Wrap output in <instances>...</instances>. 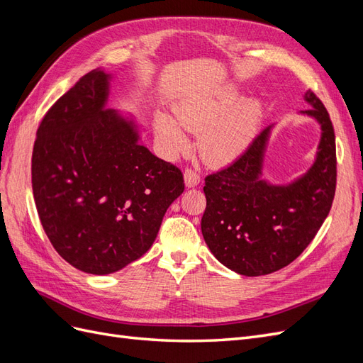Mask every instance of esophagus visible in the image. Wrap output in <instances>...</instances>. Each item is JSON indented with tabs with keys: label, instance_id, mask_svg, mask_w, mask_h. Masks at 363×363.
<instances>
[{
	"label": "esophagus",
	"instance_id": "34e87169",
	"mask_svg": "<svg viewBox=\"0 0 363 363\" xmlns=\"http://www.w3.org/2000/svg\"><path fill=\"white\" fill-rule=\"evenodd\" d=\"M200 180H201V175H200L199 171L194 169V168H186L184 169V183H186V186H188V188H195V186L200 183Z\"/></svg>",
	"mask_w": 363,
	"mask_h": 363
}]
</instances>
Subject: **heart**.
Segmentation results:
<instances>
[{
    "label": "heart",
    "instance_id": "b5f03b06",
    "mask_svg": "<svg viewBox=\"0 0 363 363\" xmlns=\"http://www.w3.org/2000/svg\"><path fill=\"white\" fill-rule=\"evenodd\" d=\"M239 96L235 86H227L212 95L189 98L174 107L177 121L157 116L159 139L177 151L188 145L186 130L200 131L199 148L206 160L223 163L238 157L257 135L263 115L257 98Z\"/></svg>",
    "mask_w": 363,
    "mask_h": 363
}]
</instances>
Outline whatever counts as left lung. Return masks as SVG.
<instances>
[{
    "label": "left lung",
    "instance_id": "obj_1",
    "mask_svg": "<svg viewBox=\"0 0 363 363\" xmlns=\"http://www.w3.org/2000/svg\"><path fill=\"white\" fill-rule=\"evenodd\" d=\"M304 113L318 119L323 136L316 162L288 186L262 180L269 127L227 168L204 179L201 232L224 267L248 277L276 272L298 257L332 208L336 191V142L332 119L311 89Z\"/></svg>",
    "mask_w": 363,
    "mask_h": 363
}]
</instances>
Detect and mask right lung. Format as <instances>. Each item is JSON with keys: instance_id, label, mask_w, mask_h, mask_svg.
<instances>
[{"instance_id": "add662e5", "label": "right lung", "mask_w": 363, "mask_h": 363, "mask_svg": "<svg viewBox=\"0 0 363 363\" xmlns=\"http://www.w3.org/2000/svg\"><path fill=\"white\" fill-rule=\"evenodd\" d=\"M108 75L84 74L42 118L31 186L51 245L77 269L104 276L151 248L183 172L138 144L130 123L104 108Z\"/></svg>"}]
</instances>
